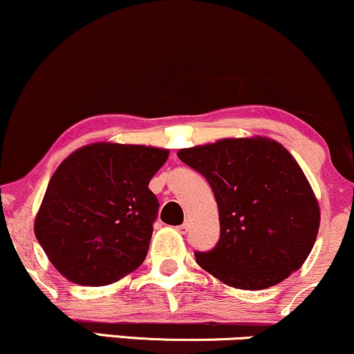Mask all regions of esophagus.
I'll return each instance as SVG.
<instances>
[{
    "mask_svg": "<svg viewBox=\"0 0 354 354\" xmlns=\"http://www.w3.org/2000/svg\"><path fill=\"white\" fill-rule=\"evenodd\" d=\"M188 228H189V221H188V219H185V223L178 226V231H180V233H186V230H188Z\"/></svg>",
    "mask_w": 354,
    "mask_h": 354,
    "instance_id": "34e87169",
    "label": "esophagus"
}]
</instances>
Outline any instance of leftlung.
<instances>
[{"label":"left lung","instance_id":"left-lung-1","mask_svg":"<svg viewBox=\"0 0 354 354\" xmlns=\"http://www.w3.org/2000/svg\"><path fill=\"white\" fill-rule=\"evenodd\" d=\"M178 158L206 178L218 203L219 241L194 253L219 281L265 290L299 270L319 230V206L303 169L270 138H226Z\"/></svg>","mask_w":354,"mask_h":354}]
</instances>
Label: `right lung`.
<instances>
[{
	"mask_svg": "<svg viewBox=\"0 0 354 354\" xmlns=\"http://www.w3.org/2000/svg\"><path fill=\"white\" fill-rule=\"evenodd\" d=\"M166 160L168 149L93 143L58 166L35 234L64 278L103 286L145 261L160 208L148 185Z\"/></svg>",
	"mask_w": 354,
	"mask_h": 354,
	"instance_id": "right-lung-1",
	"label": "right lung"
}]
</instances>
